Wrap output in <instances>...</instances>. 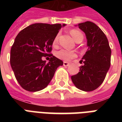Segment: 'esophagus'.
Returning <instances> with one entry per match:
<instances>
[{
    "mask_svg": "<svg viewBox=\"0 0 122 122\" xmlns=\"http://www.w3.org/2000/svg\"><path fill=\"white\" fill-rule=\"evenodd\" d=\"M69 65H70V63H68V62H66V61H65L63 63V66H69Z\"/></svg>",
    "mask_w": 122,
    "mask_h": 122,
    "instance_id": "obj_1",
    "label": "esophagus"
}]
</instances>
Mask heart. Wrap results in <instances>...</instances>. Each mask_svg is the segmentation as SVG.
<instances>
[{"mask_svg":"<svg viewBox=\"0 0 122 122\" xmlns=\"http://www.w3.org/2000/svg\"><path fill=\"white\" fill-rule=\"evenodd\" d=\"M70 33L71 35H72L73 38L74 39V40L76 41V42L78 41H80V40L82 41V40H83V34H82V33H81V31L78 30H71L70 31ZM58 37H59V34H57V35L55 37L54 39V45H56V44L57 43ZM56 57H57V58H59V59H61V60H63V61H70V59L76 57V52L74 51H67V50L65 49H61L59 50V51H58L57 52H56Z\"/></svg>","mask_w":122,"mask_h":122,"instance_id":"heart-1","label":"heart"}]
</instances>
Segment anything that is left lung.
Wrapping results in <instances>:
<instances>
[{
  "instance_id": "1",
  "label": "left lung",
  "mask_w": 122,
  "mask_h": 122,
  "mask_svg": "<svg viewBox=\"0 0 122 122\" xmlns=\"http://www.w3.org/2000/svg\"><path fill=\"white\" fill-rule=\"evenodd\" d=\"M78 26L86 35L88 49L81 60L83 65L80 66V71L71 78L76 88L89 92L104 81L111 65L112 51L107 37L96 24L86 21Z\"/></svg>"
}]
</instances>
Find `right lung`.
<instances>
[{
    "instance_id": "add662e5",
    "label": "right lung",
    "mask_w": 122,
    "mask_h": 122,
    "mask_svg": "<svg viewBox=\"0 0 122 122\" xmlns=\"http://www.w3.org/2000/svg\"><path fill=\"white\" fill-rule=\"evenodd\" d=\"M65 24L35 23L22 30L10 49V63L16 80L25 90L37 92L45 89L53 78L61 59L51 52L54 39ZM50 57L49 63L41 59Z\"/></svg>"
}]
</instances>
